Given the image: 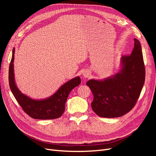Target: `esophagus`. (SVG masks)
Returning a JSON list of instances; mask_svg holds the SVG:
<instances>
[{
  "label": "esophagus",
  "mask_w": 156,
  "mask_h": 156,
  "mask_svg": "<svg viewBox=\"0 0 156 156\" xmlns=\"http://www.w3.org/2000/svg\"><path fill=\"white\" fill-rule=\"evenodd\" d=\"M90 75H91V73L89 70H85L83 73V76L85 78H88V77H89V76Z\"/></svg>",
  "instance_id": "esophagus-1"
}]
</instances>
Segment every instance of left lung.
I'll return each mask as SVG.
<instances>
[{"label": "left lung", "mask_w": 156, "mask_h": 156, "mask_svg": "<svg viewBox=\"0 0 156 156\" xmlns=\"http://www.w3.org/2000/svg\"><path fill=\"white\" fill-rule=\"evenodd\" d=\"M134 41L131 54L122 56L119 72L103 80L87 82L94 96L92 108L99 116H123L138 100L144 83L145 68L140 42L135 38Z\"/></svg>", "instance_id": "8db88e82"}]
</instances>
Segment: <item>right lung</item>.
Listing matches in <instances>:
<instances>
[{
	"mask_svg": "<svg viewBox=\"0 0 156 156\" xmlns=\"http://www.w3.org/2000/svg\"><path fill=\"white\" fill-rule=\"evenodd\" d=\"M15 48L9 67V85L13 95L27 114L34 119L50 120L60 117L65 110V103L72 90L81 83V78L76 77L65 83L57 91L44 100H33L21 93L16 84L13 71Z\"/></svg>",
	"mask_w": 156,
	"mask_h": 156,
	"instance_id": "add662e5",
	"label": "right lung"
}]
</instances>
